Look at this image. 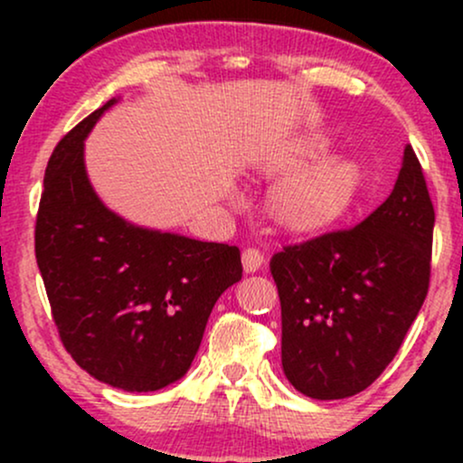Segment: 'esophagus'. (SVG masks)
<instances>
[{
  "instance_id": "34e87169",
  "label": "esophagus",
  "mask_w": 463,
  "mask_h": 463,
  "mask_svg": "<svg viewBox=\"0 0 463 463\" xmlns=\"http://www.w3.org/2000/svg\"><path fill=\"white\" fill-rule=\"evenodd\" d=\"M241 263H243V268H246V269H257L259 265L263 263V252H261V250H257V248L243 250Z\"/></svg>"
}]
</instances>
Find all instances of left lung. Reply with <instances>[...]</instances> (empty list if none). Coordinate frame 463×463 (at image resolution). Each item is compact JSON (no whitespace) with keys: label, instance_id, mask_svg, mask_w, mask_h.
I'll return each mask as SVG.
<instances>
[{"label":"left lung","instance_id":"left-lung-1","mask_svg":"<svg viewBox=\"0 0 463 463\" xmlns=\"http://www.w3.org/2000/svg\"><path fill=\"white\" fill-rule=\"evenodd\" d=\"M109 99L52 152L36 215V263L62 344L93 379L156 392L187 374L217 298L241 280L239 248L146 228L93 189L84 141Z\"/></svg>","mask_w":463,"mask_h":463}]
</instances>
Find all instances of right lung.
<instances>
[{
    "instance_id": "obj_1",
    "label": "right lung",
    "mask_w": 463,
    "mask_h": 463,
    "mask_svg": "<svg viewBox=\"0 0 463 463\" xmlns=\"http://www.w3.org/2000/svg\"><path fill=\"white\" fill-rule=\"evenodd\" d=\"M433 222L422 169L407 158L390 198L364 222L274 254L283 372L296 390L337 401L379 379L427 296Z\"/></svg>"
}]
</instances>
